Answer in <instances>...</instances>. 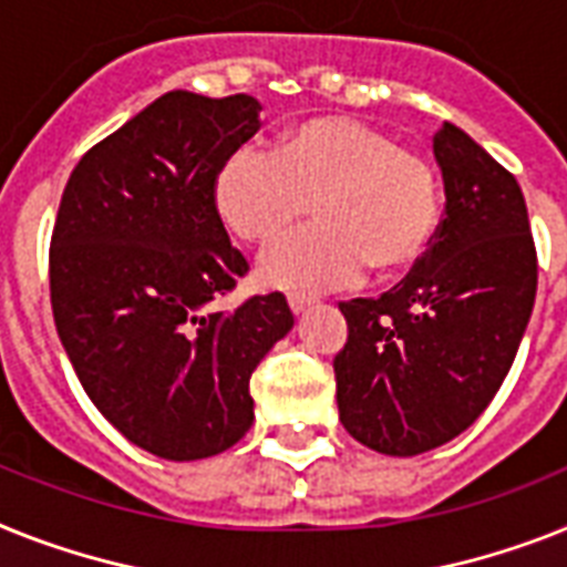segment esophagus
Instances as JSON below:
<instances>
[{"label":"esophagus","instance_id":"1","mask_svg":"<svg viewBox=\"0 0 567 567\" xmlns=\"http://www.w3.org/2000/svg\"><path fill=\"white\" fill-rule=\"evenodd\" d=\"M310 307H312L310 298H301V295H292V298H289V310H292V316H303Z\"/></svg>","mask_w":567,"mask_h":567}]
</instances>
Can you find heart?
Returning <instances> with one entry per match:
<instances>
[{
  "mask_svg": "<svg viewBox=\"0 0 567 567\" xmlns=\"http://www.w3.org/2000/svg\"><path fill=\"white\" fill-rule=\"evenodd\" d=\"M214 208L231 234L269 243L310 208L321 223L289 234L257 264L264 287L324 295L364 272L420 260L441 219V182L425 156L353 118L295 126L280 150L240 144L214 176Z\"/></svg>",
  "mask_w": 567,
  "mask_h": 567,
  "instance_id": "b5f03b06",
  "label": "heart"
}]
</instances>
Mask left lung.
Returning a JSON list of instances; mask_svg holds the SVG:
<instances>
[{
  "instance_id": "1",
  "label": "left lung",
  "mask_w": 567,
  "mask_h": 567,
  "mask_svg": "<svg viewBox=\"0 0 567 567\" xmlns=\"http://www.w3.org/2000/svg\"><path fill=\"white\" fill-rule=\"evenodd\" d=\"M446 217L391 292L339 303L341 425L373 452L411 457L470 429L493 402L536 301V246L516 176L443 124L434 135Z\"/></svg>"
}]
</instances>
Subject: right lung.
Returning <instances> with one entry per match:
<instances>
[{
    "label": "right lung",
    "instance_id": "add662e5",
    "mask_svg": "<svg viewBox=\"0 0 567 567\" xmlns=\"http://www.w3.org/2000/svg\"><path fill=\"white\" fill-rule=\"evenodd\" d=\"M257 97L173 89L78 162L51 234V310L69 362L126 441L165 461L249 432V379L295 318L278 292L208 303L249 264L214 208V176L260 126Z\"/></svg>",
    "mask_w": 567,
    "mask_h": 567
}]
</instances>
